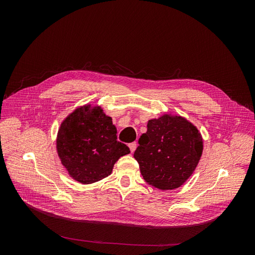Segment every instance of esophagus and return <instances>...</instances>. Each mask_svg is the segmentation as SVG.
<instances>
[{
  "instance_id": "34e87169",
  "label": "esophagus",
  "mask_w": 255,
  "mask_h": 255,
  "mask_svg": "<svg viewBox=\"0 0 255 255\" xmlns=\"http://www.w3.org/2000/svg\"><path fill=\"white\" fill-rule=\"evenodd\" d=\"M136 146H137V143L134 141V142H130L129 144H128V148H129V150H130V152H134L135 150H136Z\"/></svg>"
}]
</instances>
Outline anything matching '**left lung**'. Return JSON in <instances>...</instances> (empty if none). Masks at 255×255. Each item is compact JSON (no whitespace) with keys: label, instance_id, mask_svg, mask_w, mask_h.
I'll return each mask as SVG.
<instances>
[{"label":"left lung","instance_id":"8db88e82","mask_svg":"<svg viewBox=\"0 0 255 255\" xmlns=\"http://www.w3.org/2000/svg\"><path fill=\"white\" fill-rule=\"evenodd\" d=\"M146 128L134 153L143 180L160 190L179 188L201 158V134L186 118L171 114L149 120Z\"/></svg>","mask_w":255,"mask_h":255}]
</instances>
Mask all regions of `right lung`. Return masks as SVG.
I'll list each match as a JSON object with an SVG mask.
<instances>
[{
  "instance_id": "right-lung-1",
  "label": "right lung",
  "mask_w": 255,
  "mask_h": 255,
  "mask_svg": "<svg viewBox=\"0 0 255 255\" xmlns=\"http://www.w3.org/2000/svg\"><path fill=\"white\" fill-rule=\"evenodd\" d=\"M61 164L73 180L92 184L109 176L128 146L117 140V128L101 106L83 105L61 122L56 137Z\"/></svg>"
}]
</instances>
